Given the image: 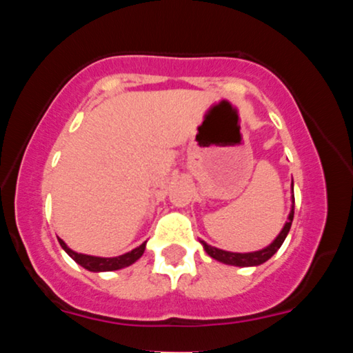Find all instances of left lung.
Instances as JSON below:
<instances>
[{
    "label": "left lung",
    "mask_w": 353,
    "mask_h": 353,
    "mask_svg": "<svg viewBox=\"0 0 353 353\" xmlns=\"http://www.w3.org/2000/svg\"><path fill=\"white\" fill-rule=\"evenodd\" d=\"M292 221H294V205H292V210H290V214H289V221L285 222V225H283V229L281 230V234H279V236L275 237V241L272 242V244L267 245L265 249L257 250V252H249V254L228 252V250L216 249V247L208 245L204 241H201V242H202V245H204L205 252H208L210 257L216 259V261H219V262H224V264L237 265V267L261 265V264H264L265 261H269V259L272 257V255L277 252L279 249H281V245L283 244V241H285L287 234H289L290 225H292Z\"/></svg>",
    "instance_id": "8db88e82"
}]
</instances>
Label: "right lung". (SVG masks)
<instances>
[{
    "mask_svg": "<svg viewBox=\"0 0 353 353\" xmlns=\"http://www.w3.org/2000/svg\"><path fill=\"white\" fill-rule=\"evenodd\" d=\"M61 247L66 250L68 255L72 257V261H76L81 267L91 270V272H109V270H117L134 264L137 259L144 254L145 244H141L136 249H132L131 252L119 255V257H94V255H86V254H78L74 250H71L70 247L64 244V241L58 239Z\"/></svg>",
    "mask_w": 353,
    "mask_h": 353,
    "instance_id": "obj_1",
    "label": "right lung"
}]
</instances>
